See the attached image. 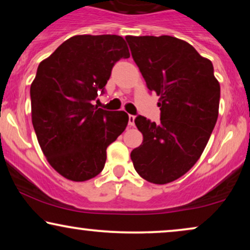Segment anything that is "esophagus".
I'll return each instance as SVG.
<instances>
[{"mask_svg": "<svg viewBox=\"0 0 250 250\" xmlns=\"http://www.w3.org/2000/svg\"><path fill=\"white\" fill-rule=\"evenodd\" d=\"M134 119H135V116L128 115V125H129V126H134V125H135Z\"/></svg>", "mask_w": 250, "mask_h": 250, "instance_id": "obj_1", "label": "esophagus"}]
</instances>
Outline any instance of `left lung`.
Listing matches in <instances>:
<instances>
[{
  "mask_svg": "<svg viewBox=\"0 0 250 250\" xmlns=\"http://www.w3.org/2000/svg\"><path fill=\"white\" fill-rule=\"evenodd\" d=\"M146 86L159 97L160 124L134 119L143 135L131 152L138 174L166 184L184 175L200 158L216 124L221 87L213 63L176 37L126 36Z\"/></svg>",
  "mask_w": 250,
  "mask_h": 250,
  "instance_id": "obj_1",
  "label": "left lung"
}]
</instances>
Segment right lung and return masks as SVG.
<instances>
[{"instance_id": "1", "label": "right lung", "mask_w": 250, "mask_h": 250, "mask_svg": "<svg viewBox=\"0 0 250 250\" xmlns=\"http://www.w3.org/2000/svg\"><path fill=\"white\" fill-rule=\"evenodd\" d=\"M122 58H129L122 36L76 35L39 64L30 85L33 126L46 160L67 180L97 176L108 146L127 126L125 111L91 104Z\"/></svg>"}]
</instances>
